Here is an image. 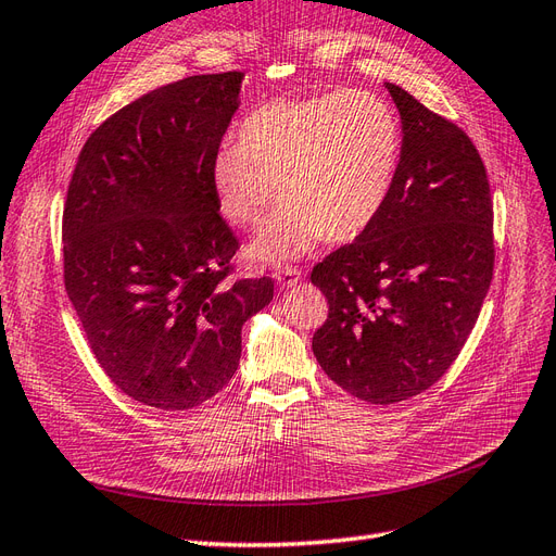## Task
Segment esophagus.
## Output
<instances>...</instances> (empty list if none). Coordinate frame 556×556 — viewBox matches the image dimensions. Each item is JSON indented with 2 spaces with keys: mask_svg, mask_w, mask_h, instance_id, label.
<instances>
[{
  "mask_svg": "<svg viewBox=\"0 0 556 556\" xmlns=\"http://www.w3.org/2000/svg\"><path fill=\"white\" fill-rule=\"evenodd\" d=\"M301 279H303L301 277V269H295V267H283V269H279V273H277L279 289H291Z\"/></svg>",
  "mask_w": 556,
  "mask_h": 556,
  "instance_id": "obj_1",
  "label": "esophagus"
}]
</instances>
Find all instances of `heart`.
I'll return each mask as SVG.
<instances>
[{"label": "heart", "mask_w": 556, "mask_h": 556, "mask_svg": "<svg viewBox=\"0 0 556 556\" xmlns=\"http://www.w3.org/2000/svg\"><path fill=\"white\" fill-rule=\"evenodd\" d=\"M402 124L382 98L338 89L277 98L239 124L237 146L213 154L208 178L223 218L255 230L287 199L251 255L301 258L324 237H359L386 206L402 162Z\"/></svg>", "instance_id": "heart-1"}]
</instances>
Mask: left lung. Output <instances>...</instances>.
I'll return each instance as SVG.
<instances>
[{
  "label": "left lung",
  "instance_id": "8db88e82",
  "mask_svg": "<svg viewBox=\"0 0 556 556\" xmlns=\"http://www.w3.org/2000/svg\"><path fill=\"white\" fill-rule=\"evenodd\" d=\"M402 162L378 218L312 269L329 317L312 352L336 386L371 404L432 388L472 333L493 279V202L481 156L453 122L386 84Z\"/></svg>",
  "mask_w": 556,
  "mask_h": 556
}]
</instances>
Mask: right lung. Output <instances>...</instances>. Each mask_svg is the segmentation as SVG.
I'll return each mask as SVG.
<instances>
[{"mask_svg":"<svg viewBox=\"0 0 556 556\" xmlns=\"http://www.w3.org/2000/svg\"><path fill=\"white\" fill-rule=\"evenodd\" d=\"M244 73L194 75L108 117L63 208V279L93 357L131 400L188 410L235 376L241 326L275 295L232 279L239 241L211 190Z\"/></svg>","mask_w":556,"mask_h":556,"instance_id":"1","label":"right lung"}]
</instances>
